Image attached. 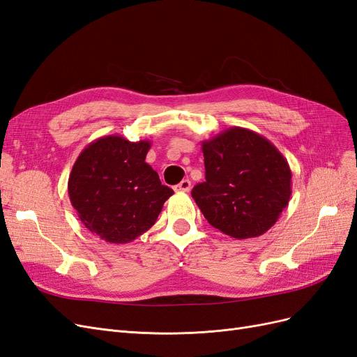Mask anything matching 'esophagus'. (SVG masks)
I'll use <instances>...</instances> for the list:
<instances>
[{"mask_svg": "<svg viewBox=\"0 0 357 357\" xmlns=\"http://www.w3.org/2000/svg\"><path fill=\"white\" fill-rule=\"evenodd\" d=\"M190 188H192V185H190V180H181L178 185L174 188L177 192H189L190 190Z\"/></svg>", "mask_w": 357, "mask_h": 357, "instance_id": "34e87169", "label": "esophagus"}]
</instances>
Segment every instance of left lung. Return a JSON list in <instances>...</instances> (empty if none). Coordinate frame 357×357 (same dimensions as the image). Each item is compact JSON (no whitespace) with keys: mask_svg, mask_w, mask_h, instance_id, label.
Returning <instances> with one entry per match:
<instances>
[{"mask_svg":"<svg viewBox=\"0 0 357 357\" xmlns=\"http://www.w3.org/2000/svg\"><path fill=\"white\" fill-rule=\"evenodd\" d=\"M202 153L205 181L192 197L213 228L245 240L275 225L291 195V171L269 139L232 126L202 142Z\"/></svg>","mask_w":357,"mask_h":357,"instance_id":"1","label":"left lung"}]
</instances>
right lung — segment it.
<instances>
[{
  "mask_svg": "<svg viewBox=\"0 0 357 357\" xmlns=\"http://www.w3.org/2000/svg\"><path fill=\"white\" fill-rule=\"evenodd\" d=\"M152 143L105 135L83 149L68 178L79 219L112 244H126L155 225L172 189L146 162Z\"/></svg>",
  "mask_w": 357,
  "mask_h": 357,
  "instance_id": "obj_1",
  "label": "right lung"
}]
</instances>
